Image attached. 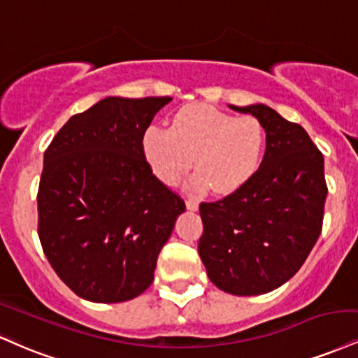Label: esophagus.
I'll return each mask as SVG.
<instances>
[{
    "label": "esophagus",
    "instance_id": "34e87169",
    "mask_svg": "<svg viewBox=\"0 0 358 358\" xmlns=\"http://www.w3.org/2000/svg\"><path fill=\"white\" fill-rule=\"evenodd\" d=\"M185 203H187V210H190V212H196L198 205H200V203H198L196 198H193V196H188Z\"/></svg>",
    "mask_w": 358,
    "mask_h": 358
}]
</instances>
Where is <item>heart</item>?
<instances>
[{
  "label": "heart",
  "mask_w": 358,
  "mask_h": 358,
  "mask_svg": "<svg viewBox=\"0 0 358 358\" xmlns=\"http://www.w3.org/2000/svg\"><path fill=\"white\" fill-rule=\"evenodd\" d=\"M265 150V131L253 116L225 113L208 105H188L176 111L171 128L148 127L143 153L158 180L176 185L195 158L193 183L218 195L243 188L257 173Z\"/></svg>",
  "instance_id": "obj_1"
}]
</instances>
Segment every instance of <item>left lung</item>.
I'll return each mask as SVG.
<instances>
[{"instance_id": "obj_1", "label": "left lung", "mask_w": 358, "mask_h": 358, "mask_svg": "<svg viewBox=\"0 0 358 358\" xmlns=\"http://www.w3.org/2000/svg\"><path fill=\"white\" fill-rule=\"evenodd\" d=\"M266 133L264 162L243 188L201 203L198 253L213 285L238 296L282 287L307 260L324 220V157L300 124L264 103L228 105Z\"/></svg>"}]
</instances>
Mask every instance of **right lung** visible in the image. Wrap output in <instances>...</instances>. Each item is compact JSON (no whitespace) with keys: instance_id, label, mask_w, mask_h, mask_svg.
<instances>
[{"instance_id":"right-lung-1","label":"right lung","mask_w":358,"mask_h":358,"mask_svg":"<svg viewBox=\"0 0 358 358\" xmlns=\"http://www.w3.org/2000/svg\"><path fill=\"white\" fill-rule=\"evenodd\" d=\"M170 96H106L71 116L43 158L38 235L81 299L120 303L152 285L185 203L152 173L143 133Z\"/></svg>"}]
</instances>
